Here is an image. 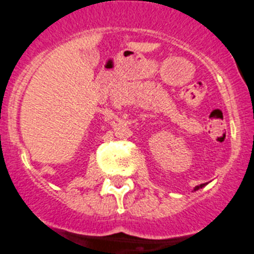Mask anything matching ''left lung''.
I'll return each instance as SVG.
<instances>
[{"mask_svg": "<svg viewBox=\"0 0 254 254\" xmlns=\"http://www.w3.org/2000/svg\"><path fill=\"white\" fill-rule=\"evenodd\" d=\"M203 186H204V184H201V185H199V186H195L194 191H195V190H199V189H200V188H203Z\"/></svg>", "mask_w": 254, "mask_h": 254, "instance_id": "obj_1", "label": "left lung"}]
</instances>
